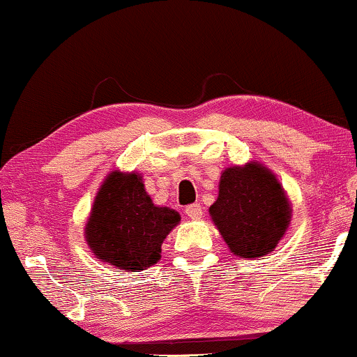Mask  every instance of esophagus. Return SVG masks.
I'll return each instance as SVG.
<instances>
[{"mask_svg":"<svg viewBox=\"0 0 357 357\" xmlns=\"http://www.w3.org/2000/svg\"><path fill=\"white\" fill-rule=\"evenodd\" d=\"M185 213L188 217H190L192 220H199V219H202V205L200 204H190V205H187L185 207Z\"/></svg>","mask_w":357,"mask_h":357,"instance_id":"1","label":"esophagus"}]
</instances>
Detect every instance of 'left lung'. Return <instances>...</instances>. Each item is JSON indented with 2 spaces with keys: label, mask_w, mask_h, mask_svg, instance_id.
<instances>
[{
  "label": "left lung",
  "mask_w": 357,
  "mask_h": 357,
  "mask_svg": "<svg viewBox=\"0 0 357 357\" xmlns=\"http://www.w3.org/2000/svg\"><path fill=\"white\" fill-rule=\"evenodd\" d=\"M208 211L230 250L244 259L274 250L291 219L282 187L259 163L225 170L219 197Z\"/></svg>",
  "instance_id": "obj_1"
}]
</instances>
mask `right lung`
Listing matches in <instances>:
<instances>
[{"mask_svg": "<svg viewBox=\"0 0 357 357\" xmlns=\"http://www.w3.org/2000/svg\"><path fill=\"white\" fill-rule=\"evenodd\" d=\"M180 215L153 205L142 178L113 172L96 195L86 224V242L102 262L138 272L160 259L163 238Z\"/></svg>", "mask_w": 357, "mask_h": 357, "instance_id": "obj_1", "label": "right lung"}]
</instances>
